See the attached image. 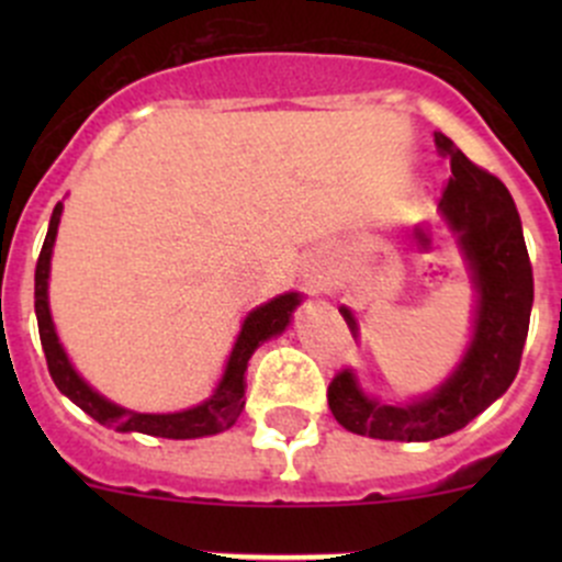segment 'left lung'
Masks as SVG:
<instances>
[{
    "mask_svg": "<svg viewBox=\"0 0 562 562\" xmlns=\"http://www.w3.org/2000/svg\"><path fill=\"white\" fill-rule=\"evenodd\" d=\"M435 146L451 160V179L438 212L457 236L475 288L473 334L454 372L432 394L405 405L375 400L359 386L353 370L339 372L328 386V407L348 432L367 438L402 443L446 438L506 394L522 361L532 266L512 192L497 176L473 166L443 133H435ZM339 313L359 337L356 315L348 307H339Z\"/></svg>",
    "mask_w": 562,
    "mask_h": 562,
    "instance_id": "obj_1",
    "label": "left lung"
}]
</instances>
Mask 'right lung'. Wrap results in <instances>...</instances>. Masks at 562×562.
<instances>
[{
    "mask_svg": "<svg viewBox=\"0 0 562 562\" xmlns=\"http://www.w3.org/2000/svg\"><path fill=\"white\" fill-rule=\"evenodd\" d=\"M61 203H56L54 214H50L48 234H45L43 249H40L37 269H35V313H37V328H40V342H43L45 361H48V372L54 378L56 389L76 402L87 416L100 422L103 427L116 429V432H140L151 435V438H168V440H192V438H206V435L225 432L236 424V418L245 411V372L247 361L266 339L277 337L291 326L293 310L302 304V293H282L274 296L271 302L260 304L241 323V331L236 337L234 350H231L228 361H225V372L220 378L217 389L195 407L176 413H138L130 407L116 405V402L105 400L100 391H94L76 372V367L67 359L65 348L56 334L54 317H50L48 307V277H50V255H54L56 231H59L61 220Z\"/></svg>",
    "mask_w": 562,
    "mask_h": 562,
    "instance_id": "add662e5",
    "label": "right lung"
}]
</instances>
